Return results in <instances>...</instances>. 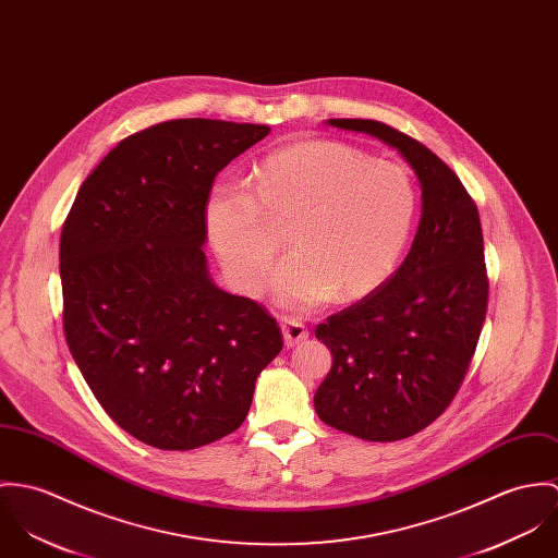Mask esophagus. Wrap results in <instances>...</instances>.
Returning a JSON list of instances; mask_svg holds the SVG:
<instances>
[{
    "label": "esophagus",
    "instance_id": "1",
    "mask_svg": "<svg viewBox=\"0 0 558 558\" xmlns=\"http://www.w3.org/2000/svg\"><path fill=\"white\" fill-rule=\"evenodd\" d=\"M280 327H282V336H284V344L287 347H298V344H302V342H306L308 340V329H306V325L302 323V320H298V318H282V323H280Z\"/></svg>",
    "mask_w": 558,
    "mask_h": 558
}]
</instances>
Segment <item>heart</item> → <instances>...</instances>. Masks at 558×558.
<instances>
[{"mask_svg": "<svg viewBox=\"0 0 558 558\" xmlns=\"http://www.w3.org/2000/svg\"><path fill=\"white\" fill-rule=\"evenodd\" d=\"M417 186L402 165L372 160L338 141H304L269 154L254 187L218 180L205 201V229L229 282L260 293L278 254L291 252L274 278L287 306L355 302L398 267L417 218Z\"/></svg>", "mask_w": 558, "mask_h": 558, "instance_id": "heart-1", "label": "heart"}]
</instances>
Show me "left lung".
<instances>
[{
	"mask_svg": "<svg viewBox=\"0 0 558 558\" xmlns=\"http://www.w3.org/2000/svg\"><path fill=\"white\" fill-rule=\"evenodd\" d=\"M398 149L422 184V220L404 263L376 291L316 325L331 371L314 393L327 426L389 442L428 428L456 398L488 310L480 211L426 145L376 120H329Z\"/></svg>",
	"mask_w": 558,
	"mask_h": 558,
	"instance_id": "1",
	"label": "left lung"
}]
</instances>
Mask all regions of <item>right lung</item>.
Segmentation results:
<instances>
[{
	"label": "right lung",
	"mask_w": 558,
	"mask_h": 558,
	"mask_svg": "<svg viewBox=\"0 0 558 558\" xmlns=\"http://www.w3.org/2000/svg\"><path fill=\"white\" fill-rule=\"evenodd\" d=\"M269 125L173 120L130 134L87 175L60 240L63 333L107 415L158 449L238 430L276 318L218 289L205 263L216 175Z\"/></svg>",
	"instance_id": "right-lung-1"
}]
</instances>
